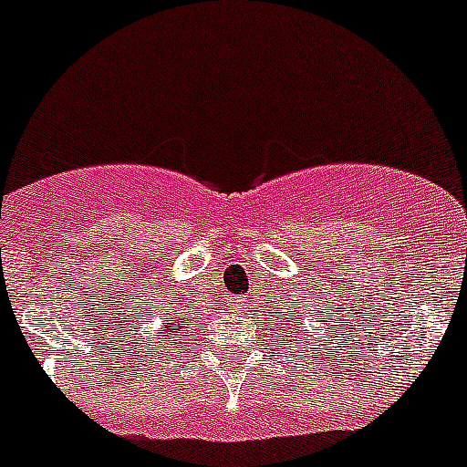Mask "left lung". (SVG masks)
<instances>
[{"instance_id": "8db88e82", "label": "left lung", "mask_w": 467, "mask_h": 467, "mask_svg": "<svg viewBox=\"0 0 467 467\" xmlns=\"http://www.w3.org/2000/svg\"><path fill=\"white\" fill-rule=\"evenodd\" d=\"M277 314H280V312H277ZM273 318H275V321H277V318H282V314H280V317H273ZM291 321H294V314H291ZM282 323H285V321H282ZM286 325V323H285Z\"/></svg>"}]
</instances>
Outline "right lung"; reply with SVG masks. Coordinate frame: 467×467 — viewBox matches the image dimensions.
I'll return each mask as SVG.
<instances>
[{
	"label": "right lung",
	"instance_id": "1",
	"mask_svg": "<svg viewBox=\"0 0 467 467\" xmlns=\"http://www.w3.org/2000/svg\"><path fill=\"white\" fill-rule=\"evenodd\" d=\"M187 321H190V318L185 317V314H182V317H178V321H173V323H164L162 327L158 329V337H162V338H171V341H181L182 337H187Z\"/></svg>",
	"mask_w": 467,
	"mask_h": 467
}]
</instances>
